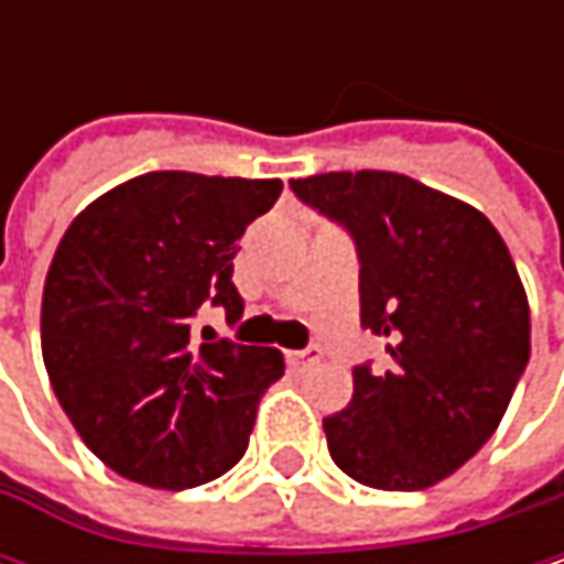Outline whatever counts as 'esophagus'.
<instances>
[{
  "label": "esophagus",
  "instance_id": "1",
  "mask_svg": "<svg viewBox=\"0 0 564 564\" xmlns=\"http://www.w3.org/2000/svg\"><path fill=\"white\" fill-rule=\"evenodd\" d=\"M319 359H323V352H319L316 346H310V349H303V352H286V366H290V369H296V372H303V369L316 366Z\"/></svg>",
  "mask_w": 564,
  "mask_h": 564
}]
</instances>
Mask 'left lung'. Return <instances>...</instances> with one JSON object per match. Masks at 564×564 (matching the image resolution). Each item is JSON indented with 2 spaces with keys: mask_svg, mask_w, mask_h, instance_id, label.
<instances>
[{
  "mask_svg": "<svg viewBox=\"0 0 564 564\" xmlns=\"http://www.w3.org/2000/svg\"><path fill=\"white\" fill-rule=\"evenodd\" d=\"M293 192L349 228L362 326L392 369H352L323 417L329 457L376 490H427L500 427L529 362V300L507 241L474 205L401 172H319Z\"/></svg>",
  "mask_w": 564,
  "mask_h": 564,
  "instance_id": "8db88e82",
  "label": "left lung"
}]
</instances>
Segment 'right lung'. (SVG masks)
Listing matches in <instances>:
<instances>
[{
    "mask_svg": "<svg viewBox=\"0 0 564 564\" xmlns=\"http://www.w3.org/2000/svg\"><path fill=\"white\" fill-rule=\"evenodd\" d=\"M281 188V178L147 172L67 225L42 293V356L74 431L120 477L188 490L245 457L283 356L198 343L192 316L202 303L228 323L241 316L231 261Z\"/></svg>",
    "mask_w": 564,
    "mask_h": 564,
    "instance_id": "add662e5",
    "label": "right lung"
}]
</instances>
